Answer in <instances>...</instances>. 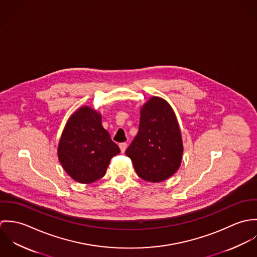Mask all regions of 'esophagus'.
Segmentation results:
<instances>
[{"instance_id": "obj_1", "label": "esophagus", "mask_w": 257, "mask_h": 257, "mask_svg": "<svg viewBox=\"0 0 257 257\" xmlns=\"http://www.w3.org/2000/svg\"><path fill=\"white\" fill-rule=\"evenodd\" d=\"M118 147L120 148V151L123 153V152L125 151L126 147H127V145H126L125 143H121V144H119V145H118Z\"/></svg>"}]
</instances>
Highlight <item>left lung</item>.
Segmentation results:
<instances>
[{
	"label": "left lung",
	"mask_w": 257,
	"mask_h": 257,
	"mask_svg": "<svg viewBox=\"0 0 257 257\" xmlns=\"http://www.w3.org/2000/svg\"><path fill=\"white\" fill-rule=\"evenodd\" d=\"M182 153L174 110L164 99L150 98L142 107L139 133L125 151L136 172L148 182H162L179 169Z\"/></svg>",
	"instance_id": "left-lung-1"
}]
</instances>
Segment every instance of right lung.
Instances as JSON below:
<instances>
[{"label":"right lung","mask_w":257,"mask_h":257,"mask_svg":"<svg viewBox=\"0 0 257 257\" xmlns=\"http://www.w3.org/2000/svg\"><path fill=\"white\" fill-rule=\"evenodd\" d=\"M120 152L102 125V115L84 106L69 117L58 144V158L75 181L90 184L102 178L110 158Z\"/></svg>","instance_id":"obj_1"}]
</instances>
